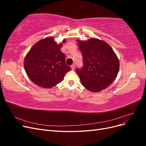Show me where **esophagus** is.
Segmentation results:
<instances>
[{
    "label": "esophagus",
    "mask_w": 146,
    "mask_h": 146,
    "mask_svg": "<svg viewBox=\"0 0 146 146\" xmlns=\"http://www.w3.org/2000/svg\"><path fill=\"white\" fill-rule=\"evenodd\" d=\"M75 68H76V66H75V64H73L72 65H71V68L72 70H74L75 69Z\"/></svg>",
    "instance_id": "1"
}]
</instances>
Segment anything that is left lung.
Returning <instances> with one entry per match:
<instances>
[{"instance_id":"1","label":"left lung","mask_w":146,"mask_h":146,"mask_svg":"<svg viewBox=\"0 0 146 146\" xmlns=\"http://www.w3.org/2000/svg\"><path fill=\"white\" fill-rule=\"evenodd\" d=\"M83 66L76 70L82 85L91 92H99L115 80L119 61L115 53L107 42L96 38L88 41H77Z\"/></svg>"}]
</instances>
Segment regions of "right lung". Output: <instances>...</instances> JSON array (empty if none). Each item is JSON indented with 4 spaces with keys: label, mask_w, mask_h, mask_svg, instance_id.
<instances>
[{
    "label": "right lung",
    "mask_w": 146,
    "mask_h": 146,
    "mask_svg": "<svg viewBox=\"0 0 146 146\" xmlns=\"http://www.w3.org/2000/svg\"><path fill=\"white\" fill-rule=\"evenodd\" d=\"M61 47L62 44H57L54 38L48 37L33 45L25 56L26 73L36 85L44 88L54 86L71 69L65 63L66 56L61 51Z\"/></svg>",
    "instance_id": "obj_1"
}]
</instances>
